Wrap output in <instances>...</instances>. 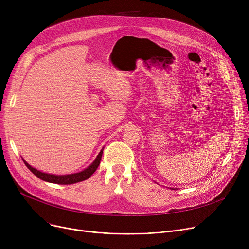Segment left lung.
<instances>
[{"label": "left lung", "mask_w": 249, "mask_h": 249, "mask_svg": "<svg viewBox=\"0 0 249 249\" xmlns=\"http://www.w3.org/2000/svg\"><path fill=\"white\" fill-rule=\"evenodd\" d=\"M172 190H178V189H174V188H172Z\"/></svg>", "instance_id": "8db88e82"}]
</instances>
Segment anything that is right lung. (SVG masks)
Segmentation results:
<instances>
[{
    "mask_svg": "<svg viewBox=\"0 0 249 249\" xmlns=\"http://www.w3.org/2000/svg\"><path fill=\"white\" fill-rule=\"evenodd\" d=\"M103 150H104V148H102V150L99 152L96 160L93 162H91L87 168L83 169L82 172L74 173V174H70V175H53V174L43 173V172L38 171V169L34 168L33 166H31L23 158H22V160H23L25 165L30 169V172L33 175H35L37 178H40V179H42L44 181H47V182H51V184L71 185V184H75V182L83 181L85 179H88L91 175H93L96 172V169L98 168V166H99V164L101 162Z\"/></svg>",
    "mask_w": 249,
    "mask_h": 249,
    "instance_id": "add662e5",
    "label": "right lung"
}]
</instances>
